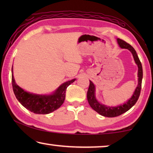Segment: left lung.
<instances>
[{
	"instance_id": "obj_1",
	"label": "left lung",
	"mask_w": 153,
	"mask_h": 153,
	"mask_svg": "<svg viewBox=\"0 0 153 153\" xmlns=\"http://www.w3.org/2000/svg\"><path fill=\"white\" fill-rule=\"evenodd\" d=\"M117 43L120 47L121 48H126L128 49L131 52L132 54L133 57L134 61H135L136 64L138 65V86H137L136 88L134 90V94L131 96L130 98L127 100L126 102L123 103L120 105H118L117 107H110V106L105 105L99 102L97 100V98H96L95 94V86L93 83L90 81V86L88 88L87 92V99L88 101L90 107H91L95 111H97L98 113L104 117H117L126 113V111L130 109V108L133 107V106L136 104V102L138 100V98L140 97V94L141 90V86H142V76H143V72H142V67L141 62L140 61L138 55H137L136 51L134 50V48L128 43H127L125 41L117 38Z\"/></svg>"
}]
</instances>
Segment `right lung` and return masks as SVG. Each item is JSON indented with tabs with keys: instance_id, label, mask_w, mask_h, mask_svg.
I'll return each mask as SVG.
<instances>
[{
	"instance_id": "right-lung-1",
	"label": "right lung",
	"mask_w": 153,
	"mask_h": 153,
	"mask_svg": "<svg viewBox=\"0 0 153 153\" xmlns=\"http://www.w3.org/2000/svg\"><path fill=\"white\" fill-rule=\"evenodd\" d=\"M76 79L64 82L51 94H36L25 91L18 86L15 81L12 67V86L15 97L25 108L36 114H48L58 109L65 98L67 88Z\"/></svg>"
}]
</instances>
